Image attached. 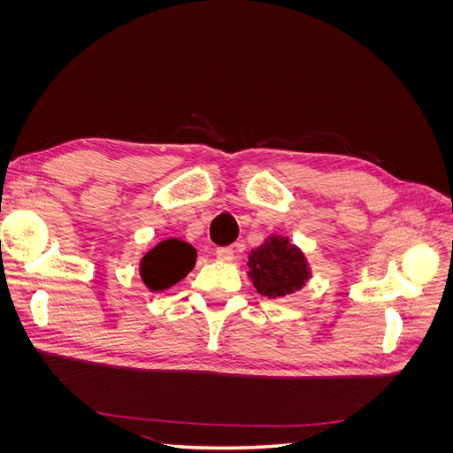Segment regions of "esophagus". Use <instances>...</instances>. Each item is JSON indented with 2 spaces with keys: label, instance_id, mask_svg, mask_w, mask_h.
I'll use <instances>...</instances> for the list:
<instances>
[{
  "label": "esophagus",
  "instance_id": "34e87169",
  "mask_svg": "<svg viewBox=\"0 0 453 453\" xmlns=\"http://www.w3.org/2000/svg\"><path fill=\"white\" fill-rule=\"evenodd\" d=\"M215 257L219 260H226V263H228V260L234 258V250H232V248H217Z\"/></svg>",
  "mask_w": 453,
  "mask_h": 453
}]
</instances>
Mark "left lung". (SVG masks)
<instances>
[{"label":"left lung","instance_id":"obj_1","mask_svg":"<svg viewBox=\"0 0 453 453\" xmlns=\"http://www.w3.org/2000/svg\"><path fill=\"white\" fill-rule=\"evenodd\" d=\"M250 278L257 291L268 298H281L306 285L310 268L304 253L289 238L270 236L250 255Z\"/></svg>","mask_w":453,"mask_h":453}]
</instances>
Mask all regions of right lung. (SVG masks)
I'll return each instance as SVG.
<instances>
[{
	"label": "right lung",
	"instance_id": "right-lung-1",
	"mask_svg": "<svg viewBox=\"0 0 453 453\" xmlns=\"http://www.w3.org/2000/svg\"><path fill=\"white\" fill-rule=\"evenodd\" d=\"M196 265V250L193 245L168 238L157 243L142 258L140 273L150 291H164L181 281Z\"/></svg>",
	"mask_w": 453,
	"mask_h": 453
}]
</instances>
